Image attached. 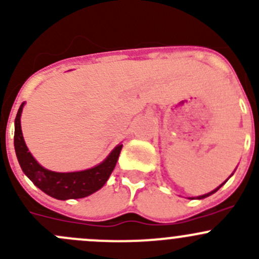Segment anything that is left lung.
I'll return each mask as SVG.
<instances>
[{"instance_id": "obj_1", "label": "left lung", "mask_w": 259, "mask_h": 259, "mask_svg": "<svg viewBox=\"0 0 259 259\" xmlns=\"http://www.w3.org/2000/svg\"><path fill=\"white\" fill-rule=\"evenodd\" d=\"M232 176H233V173H232L231 174V176H229V178H231V177ZM228 178V179H229ZM228 179H227V180H228ZM227 180H226V182H224V183H222V184L221 185H219V187H217L215 188V189H214V190H211V192H209V193H207V194H204V195H199V197H197V198H189V199H203V198H207V197H209V195H211V194H214V193H215L217 192V190H218L219 189V188H221L222 187V185H224V184H226V183H227Z\"/></svg>"}]
</instances>
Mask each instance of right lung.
Here are the masks:
<instances>
[{"label": "right lung", "instance_id": "right-lung-1", "mask_svg": "<svg viewBox=\"0 0 259 259\" xmlns=\"http://www.w3.org/2000/svg\"><path fill=\"white\" fill-rule=\"evenodd\" d=\"M25 103L21 104L15 119V151L21 169L33 184L44 193L59 200L79 199L98 192L108 182L119 159L122 144H117L111 153L98 165L90 169L70 173H59L44 168L28 151L21 130V114Z\"/></svg>", "mask_w": 259, "mask_h": 259}]
</instances>
